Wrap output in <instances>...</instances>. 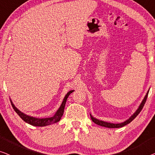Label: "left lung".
<instances>
[{"instance_id": "obj_1", "label": "left lung", "mask_w": 155, "mask_h": 155, "mask_svg": "<svg viewBox=\"0 0 155 155\" xmlns=\"http://www.w3.org/2000/svg\"><path fill=\"white\" fill-rule=\"evenodd\" d=\"M148 93H149V90L147 91V93H146L145 96L144 97L143 100H142V102H141V103L140 104V105H139L138 108L136 110V112H135L134 114H133L131 116L129 117V118H128V119H126V120L124 121V122H121V123H117V124L110 123V122L102 121V120H100V119H97L96 118H95V117H93L92 115H91V114H90L91 118V119H92V121L94 122L95 124H97V125H99V126H104V127H107V128H120V127H123V126L127 125L128 124L130 123V122H131L135 118H136L137 116H138L139 113L140 112V111L142 110V109L143 108L144 104H145V103L146 100H147V98Z\"/></svg>"}]
</instances>
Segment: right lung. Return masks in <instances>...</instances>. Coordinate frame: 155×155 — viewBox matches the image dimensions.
I'll use <instances>...</instances> for the list:
<instances>
[{
  "label": "right lung",
  "instance_id": "1",
  "mask_svg": "<svg viewBox=\"0 0 155 155\" xmlns=\"http://www.w3.org/2000/svg\"><path fill=\"white\" fill-rule=\"evenodd\" d=\"M73 91H74L71 90V91H69V92H67V94L65 95L64 99H63L62 104H61L60 107H59L58 110H57V112L55 113V114H54L53 117H47V118H37V117H31V116H29V115L26 114L24 112H21L20 110H18V109L15 107V104H13L11 99H10V102H11L12 106L13 109H14V110L17 112V114L21 117L23 121H25V122H27V123L31 124V125L34 126H45L51 125V124L58 123V121H60L63 115V113H64V106H65V104H66L67 97H68L69 95H70Z\"/></svg>",
  "mask_w": 155,
  "mask_h": 155
}]
</instances>
